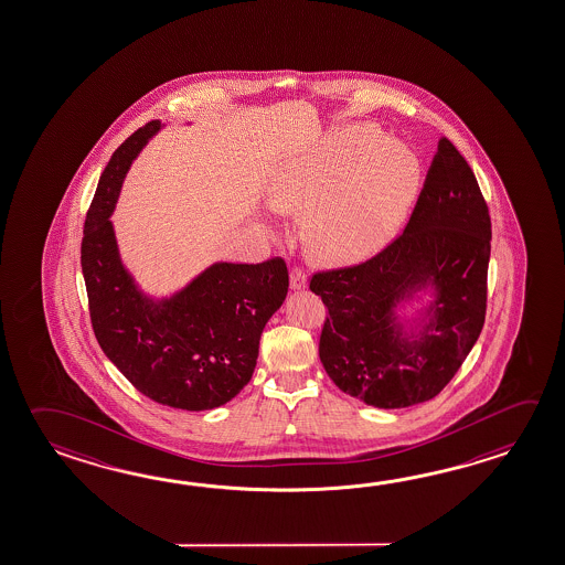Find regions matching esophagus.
<instances>
[{"mask_svg": "<svg viewBox=\"0 0 565 565\" xmlns=\"http://www.w3.org/2000/svg\"><path fill=\"white\" fill-rule=\"evenodd\" d=\"M306 284H308L306 274L301 269H294L291 276H289V288L294 289V291H299V289H306Z\"/></svg>", "mask_w": 565, "mask_h": 565, "instance_id": "esophagus-1", "label": "esophagus"}]
</instances>
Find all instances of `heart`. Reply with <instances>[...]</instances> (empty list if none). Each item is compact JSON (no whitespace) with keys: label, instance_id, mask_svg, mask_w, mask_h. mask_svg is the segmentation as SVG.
<instances>
[{"label":"heart","instance_id":"obj_1","mask_svg":"<svg viewBox=\"0 0 565 565\" xmlns=\"http://www.w3.org/2000/svg\"><path fill=\"white\" fill-rule=\"evenodd\" d=\"M380 129H335L301 160L277 173L269 202L308 212L309 254L323 264H352L392 234L416 192L419 163L402 143H384Z\"/></svg>","mask_w":565,"mask_h":565}]
</instances>
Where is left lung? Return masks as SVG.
Instances as JSON below:
<instances>
[{"label": "left lung", "instance_id": "8db88e82", "mask_svg": "<svg viewBox=\"0 0 565 565\" xmlns=\"http://www.w3.org/2000/svg\"><path fill=\"white\" fill-rule=\"evenodd\" d=\"M491 220L478 180L439 139L404 234L360 266L320 271L309 289L330 311L320 360L343 394L395 409L436 397L486 321ZM433 298L412 324L396 308Z\"/></svg>", "mask_w": 565, "mask_h": 565}]
</instances>
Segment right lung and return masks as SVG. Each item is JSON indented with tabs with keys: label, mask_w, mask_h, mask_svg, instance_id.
Instances as JSON below:
<instances>
[{
	"label": "right lung",
	"mask_w": 565,
	"mask_h": 565,
	"mask_svg": "<svg viewBox=\"0 0 565 565\" xmlns=\"http://www.w3.org/2000/svg\"><path fill=\"white\" fill-rule=\"evenodd\" d=\"M161 129L153 119L119 146L97 183L82 239L89 318L97 343L138 392L175 409L227 404L256 370L259 338L288 296L281 257L215 262L170 298L139 289L111 224L131 161Z\"/></svg>",
	"instance_id": "right-lung-1"
}]
</instances>
